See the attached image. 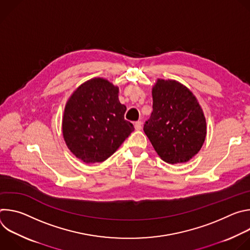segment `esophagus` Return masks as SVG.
<instances>
[{
	"mask_svg": "<svg viewBox=\"0 0 250 250\" xmlns=\"http://www.w3.org/2000/svg\"><path fill=\"white\" fill-rule=\"evenodd\" d=\"M134 128H135L136 130H140V129L142 128V123L139 122V121L135 122V123H134Z\"/></svg>",
	"mask_w": 250,
	"mask_h": 250,
	"instance_id": "1",
	"label": "esophagus"
}]
</instances>
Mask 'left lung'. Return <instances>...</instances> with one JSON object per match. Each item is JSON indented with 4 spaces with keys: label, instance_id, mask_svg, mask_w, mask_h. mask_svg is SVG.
<instances>
[{
    "label": "left lung",
    "instance_id": "left-lung-1",
    "mask_svg": "<svg viewBox=\"0 0 250 250\" xmlns=\"http://www.w3.org/2000/svg\"><path fill=\"white\" fill-rule=\"evenodd\" d=\"M152 113L144 130L167 163H183L196 155L206 138L203 111L192 92L174 80L158 79L152 89Z\"/></svg>",
    "mask_w": 250,
    "mask_h": 250
}]
</instances>
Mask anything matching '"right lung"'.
<instances>
[{
    "label": "right lung",
    "mask_w": 250,
    "mask_h": 250,
    "mask_svg": "<svg viewBox=\"0 0 250 250\" xmlns=\"http://www.w3.org/2000/svg\"><path fill=\"white\" fill-rule=\"evenodd\" d=\"M125 111L118 87L103 78L85 82L65 106L62 131L68 148L86 163L108 159L134 130Z\"/></svg>",
    "instance_id": "add662e5"
}]
</instances>
